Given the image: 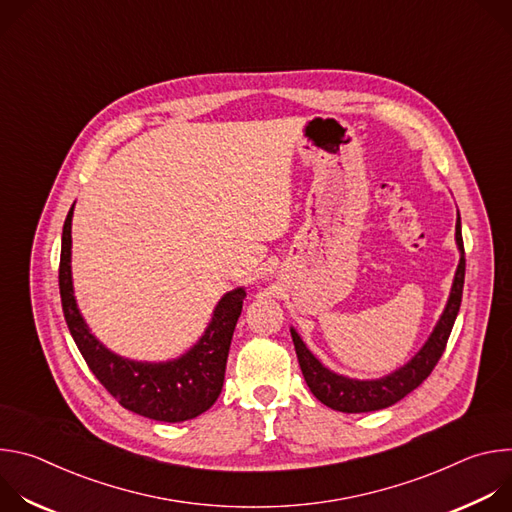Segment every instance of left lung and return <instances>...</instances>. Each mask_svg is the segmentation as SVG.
Masks as SVG:
<instances>
[{
    "instance_id": "8db88e82",
    "label": "left lung",
    "mask_w": 512,
    "mask_h": 512,
    "mask_svg": "<svg viewBox=\"0 0 512 512\" xmlns=\"http://www.w3.org/2000/svg\"><path fill=\"white\" fill-rule=\"evenodd\" d=\"M456 243L460 249V263L456 269V277L452 283L450 298L446 304V310L435 324L431 336L423 344V348L395 373L373 379V381H358L348 379L342 375L332 373L324 364L308 350L300 334L291 328V338H294L296 354L300 360L302 375L314 393L318 401H322L326 407L342 413H367V411H379L385 407L395 405L405 395H409L413 389H417L435 369L437 360L442 358L450 332L454 328L456 316L460 312L462 304V289H464V275H466V257H464V241H462V223L460 212L456 221Z\"/></svg>"
}]
</instances>
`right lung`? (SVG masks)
<instances>
[{"label":"right lung","instance_id":"obj_1","mask_svg":"<svg viewBox=\"0 0 512 512\" xmlns=\"http://www.w3.org/2000/svg\"><path fill=\"white\" fill-rule=\"evenodd\" d=\"M72 208L66 214L62 229L58 285L64 320L89 369L119 405L137 415L168 423L198 417L214 405L223 391L227 356L247 296L245 289L237 287L221 298L202 338L180 358L166 362L123 358L105 348L91 334L77 308L70 275Z\"/></svg>","mask_w":512,"mask_h":512}]
</instances>
